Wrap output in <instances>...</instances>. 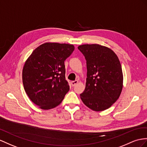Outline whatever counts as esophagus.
I'll return each mask as SVG.
<instances>
[{
	"label": "esophagus",
	"instance_id": "esophagus-1",
	"mask_svg": "<svg viewBox=\"0 0 147 147\" xmlns=\"http://www.w3.org/2000/svg\"><path fill=\"white\" fill-rule=\"evenodd\" d=\"M78 80L73 81L71 82V85H72V86H74L76 84H78Z\"/></svg>",
	"mask_w": 147,
	"mask_h": 147
}]
</instances>
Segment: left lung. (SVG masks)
Masks as SVG:
<instances>
[{"mask_svg": "<svg viewBox=\"0 0 147 147\" xmlns=\"http://www.w3.org/2000/svg\"><path fill=\"white\" fill-rule=\"evenodd\" d=\"M86 60V88L80 94L82 102L94 111L109 108L119 99L123 87L119 59L110 48L97 44L78 47Z\"/></svg>", "mask_w": 147, "mask_h": 147, "instance_id": "1", "label": "left lung"}]
</instances>
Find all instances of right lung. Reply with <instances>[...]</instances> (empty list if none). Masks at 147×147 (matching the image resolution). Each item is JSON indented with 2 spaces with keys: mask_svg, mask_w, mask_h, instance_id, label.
<instances>
[{
  "mask_svg": "<svg viewBox=\"0 0 147 147\" xmlns=\"http://www.w3.org/2000/svg\"><path fill=\"white\" fill-rule=\"evenodd\" d=\"M74 50L73 45L46 43L36 48L25 62L22 71L25 91L40 108L56 107L69 91L65 61Z\"/></svg>",
  "mask_w": 147,
  "mask_h": 147,
  "instance_id": "obj_1",
  "label": "right lung"
}]
</instances>
